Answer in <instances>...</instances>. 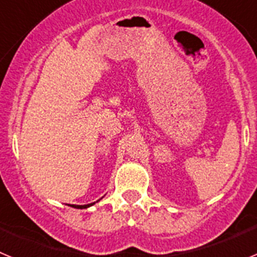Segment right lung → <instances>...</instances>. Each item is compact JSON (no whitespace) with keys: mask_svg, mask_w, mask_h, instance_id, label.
I'll return each instance as SVG.
<instances>
[{"mask_svg":"<svg viewBox=\"0 0 257 257\" xmlns=\"http://www.w3.org/2000/svg\"><path fill=\"white\" fill-rule=\"evenodd\" d=\"M88 206H92V203H91V205H85V206H76V205H72V207H76V208H86V207H88Z\"/></svg>","mask_w":257,"mask_h":257,"instance_id":"1","label":"right lung"}]
</instances>
